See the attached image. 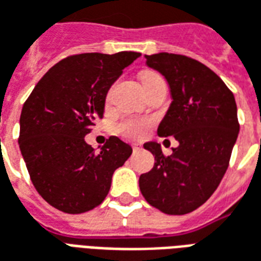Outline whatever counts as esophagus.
Listing matches in <instances>:
<instances>
[{
  "label": "esophagus",
  "mask_w": 261,
  "mask_h": 261,
  "mask_svg": "<svg viewBox=\"0 0 261 261\" xmlns=\"http://www.w3.org/2000/svg\"><path fill=\"white\" fill-rule=\"evenodd\" d=\"M132 149H134V151H139L140 150V145H138V143H135V145L132 146Z\"/></svg>",
  "instance_id": "obj_1"
}]
</instances>
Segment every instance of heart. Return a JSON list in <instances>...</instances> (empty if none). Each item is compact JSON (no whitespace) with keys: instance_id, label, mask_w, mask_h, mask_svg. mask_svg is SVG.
<instances>
[{"instance_id":"heart-1","label":"heart","mask_w":261,"mask_h":261,"mask_svg":"<svg viewBox=\"0 0 261 261\" xmlns=\"http://www.w3.org/2000/svg\"><path fill=\"white\" fill-rule=\"evenodd\" d=\"M157 77L159 75L153 74V73H145L142 75V84H146ZM147 127H149V122L143 121V119H125L118 125V130L130 139H139L147 132Z\"/></svg>"}]
</instances>
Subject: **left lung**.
<instances>
[{
  "label": "left lung",
  "mask_w": 261,
  "mask_h": 261,
  "mask_svg": "<svg viewBox=\"0 0 261 261\" xmlns=\"http://www.w3.org/2000/svg\"><path fill=\"white\" fill-rule=\"evenodd\" d=\"M146 66L166 79L173 99L157 135L174 136L178 146L166 157L160 143L146 142L154 166L139 177L140 191L164 214L184 215L204 204L226 173L239 135L238 108L225 83L191 57L157 53L146 56Z\"/></svg>",
  "instance_id": "left-lung-1"
}]
</instances>
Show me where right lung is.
<instances>
[{"instance_id": "1", "label": "right lung", "mask_w": 261, "mask_h": 261, "mask_svg": "<svg viewBox=\"0 0 261 261\" xmlns=\"http://www.w3.org/2000/svg\"><path fill=\"white\" fill-rule=\"evenodd\" d=\"M140 56L83 53L63 59L46 73L19 119V149L40 197L66 214H83L108 195L112 174L132 147L111 136L95 151L84 138L104 116L105 98L122 70Z\"/></svg>"}]
</instances>
